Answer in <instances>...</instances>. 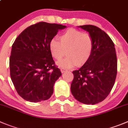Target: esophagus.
Listing matches in <instances>:
<instances>
[{
	"label": "esophagus",
	"mask_w": 128,
	"mask_h": 128,
	"mask_svg": "<svg viewBox=\"0 0 128 128\" xmlns=\"http://www.w3.org/2000/svg\"><path fill=\"white\" fill-rule=\"evenodd\" d=\"M67 71H68V70H65V69H64V68H61V69H60V71H61L62 73H64V72H66Z\"/></svg>",
	"instance_id": "esophagus-1"
}]
</instances>
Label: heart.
I'll return each instance as SVG.
<instances>
[{
    "label": "heart",
    "instance_id": "b5f03b06",
    "mask_svg": "<svg viewBox=\"0 0 128 128\" xmlns=\"http://www.w3.org/2000/svg\"><path fill=\"white\" fill-rule=\"evenodd\" d=\"M60 41L53 38L48 44L51 56L60 60L67 50V57L57 62L60 68H71L78 66H83L89 60L94 49V42L88 33L77 30L70 29L60 34Z\"/></svg>",
    "mask_w": 128,
    "mask_h": 128
}]
</instances>
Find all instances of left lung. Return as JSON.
I'll return each mask as SVG.
<instances>
[{
	"mask_svg": "<svg viewBox=\"0 0 128 128\" xmlns=\"http://www.w3.org/2000/svg\"><path fill=\"white\" fill-rule=\"evenodd\" d=\"M78 27L89 33L94 49L89 60L78 70L72 71L71 91L79 102L94 105L108 96L115 83L118 69L115 46L108 34L96 26Z\"/></svg>",
	"mask_w": 128,
	"mask_h": 128,
	"instance_id": "1",
	"label": "left lung"
}]
</instances>
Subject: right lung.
I'll use <instances>...</instances> for the list:
<instances>
[{"label": "right lung", "mask_w": 128, "mask_h": 128, "mask_svg": "<svg viewBox=\"0 0 128 128\" xmlns=\"http://www.w3.org/2000/svg\"><path fill=\"white\" fill-rule=\"evenodd\" d=\"M66 26L39 22L24 30L12 46L10 75L18 94L24 100L38 102L48 100L54 85L62 75L55 65L48 44Z\"/></svg>", "instance_id": "right-lung-1"}]
</instances>
